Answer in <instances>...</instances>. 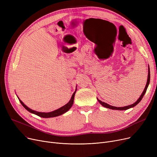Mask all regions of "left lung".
Returning <instances> with one entry per match:
<instances>
[{"label":"left lung","instance_id":"left-lung-1","mask_svg":"<svg viewBox=\"0 0 157 157\" xmlns=\"http://www.w3.org/2000/svg\"><path fill=\"white\" fill-rule=\"evenodd\" d=\"M150 71L149 65H148V75H147V83H146L145 88L144 89L143 92L142 94L141 95V96H140V97L138 98V100H137L136 102H134V104H131V105H127V106H125V107H120H120H114V106L110 105H109L108 104L105 103V102H102V101H100V100H98L97 98V100H98V102H99L102 106L105 107V108H109V109H114V110H120V111H121V110H127V109H130V108H134V106H136L138 103L140 102V101H141L142 100V98H143V96L144 95V94H145V93H146V90H147V86H148V85H149V84H150Z\"/></svg>","mask_w":157,"mask_h":157}]
</instances>
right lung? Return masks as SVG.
<instances>
[{
    "mask_svg": "<svg viewBox=\"0 0 157 157\" xmlns=\"http://www.w3.org/2000/svg\"><path fill=\"white\" fill-rule=\"evenodd\" d=\"M76 90H75V92H74V94H72V97H71V100L69 101V102L66 104L65 105L61 107L60 108L56 110H55L52 112H49V113H41V112H38V111H34L32 110L31 109H30L29 108H28V107L25 105L23 104V102L20 99V98H18V99L20 102V103L21 104V105L24 107L28 111H29L30 113H33L34 114H36L37 115V116L40 117H42V118H52V117H58V116H60V115H62L63 114V113H66L67 111H69L70 109V108L72 107V104H73V102H74V95H75V94L76 92Z\"/></svg>",
    "mask_w": 157,
    "mask_h": 157,
    "instance_id": "obj_1",
    "label": "right lung"
}]
</instances>
